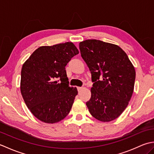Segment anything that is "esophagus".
Masks as SVG:
<instances>
[{"instance_id": "1", "label": "esophagus", "mask_w": 154, "mask_h": 154, "mask_svg": "<svg viewBox=\"0 0 154 154\" xmlns=\"http://www.w3.org/2000/svg\"><path fill=\"white\" fill-rule=\"evenodd\" d=\"M83 87H77V90H78V92H80V91L82 90Z\"/></svg>"}]
</instances>
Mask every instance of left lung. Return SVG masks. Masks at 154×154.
Returning <instances> with one entry per match:
<instances>
[{
	"mask_svg": "<svg viewBox=\"0 0 154 154\" xmlns=\"http://www.w3.org/2000/svg\"><path fill=\"white\" fill-rule=\"evenodd\" d=\"M81 57L91 73V97L86 103L91 114L102 122L117 119L131 99L135 69L122 48L97 40L79 43Z\"/></svg>",
	"mask_w": 154,
	"mask_h": 154,
	"instance_id": "1",
	"label": "left lung"
}]
</instances>
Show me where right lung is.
<instances>
[{"label":"right lung","instance_id":"add662e5","mask_svg":"<svg viewBox=\"0 0 154 154\" xmlns=\"http://www.w3.org/2000/svg\"><path fill=\"white\" fill-rule=\"evenodd\" d=\"M78 54L72 42L42 46L23 64L21 94L29 110L42 122L56 123L69 113L78 92L69 85L65 66Z\"/></svg>","mask_w":154,"mask_h":154}]
</instances>
